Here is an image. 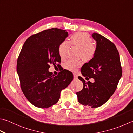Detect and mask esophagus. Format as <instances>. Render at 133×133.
Returning <instances> with one entry per match:
<instances>
[{
	"mask_svg": "<svg viewBox=\"0 0 133 133\" xmlns=\"http://www.w3.org/2000/svg\"><path fill=\"white\" fill-rule=\"evenodd\" d=\"M73 75H74V79H77L78 78V75L76 73H74Z\"/></svg>",
	"mask_w": 133,
	"mask_h": 133,
	"instance_id": "1",
	"label": "esophagus"
}]
</instances>
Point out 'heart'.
I'll return each instance as SVG.
<instances>
[{
  "mask_svg": "<svg viewBox=\"0 0 133 133\" xmlns=\"http://www.w3.org/2000/svg\"><path fill=\"white\" fill-rule=\"evenodd\" d=\"M92 43V38L85 33H76L70 37L69 43L67 41L62 42L58 47V52L62 60L66 58L67 53L70 44L80 49L79 55L82 59L87 61L92 60L95 56L96 48ZM81 61H68L63 64L64 69L71 71H75L81 66Z\"/></svg>",
  "mask_w": 133,
  "mask_h": 133,
  "instance_id": "heart-1",
  "label": "heart"
}]
</instances>
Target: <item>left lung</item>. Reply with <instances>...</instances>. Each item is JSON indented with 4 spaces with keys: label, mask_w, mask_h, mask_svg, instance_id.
<instances>
[{
    "label": "left lung",
    "mask_w": 133,
    "mask_h": 133,
    "mask_svg": "<svg viewBox=\"0 0 133 133\" xmlns=\"http://www.w3.org/2000/svg\"><path fill=\"white\" fill-rule=\"evenodd\" d=\"M92 36L96 41V53L92 60L83 65L81 73L86 79L92 78L95 82H86L78 77L84 87L76 94L80 104L97 108L105 103L115 92L122 70L115 44L98 33H93Z\"/></svg>",
    "instance_id": "left-lung-1"
}]
</instances>
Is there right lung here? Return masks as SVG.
Instances as JSON below:
<instances>
[{"label": "right lung", "mask_w": 133, "mask_h": 133, "mask_svg": "<svg viewBox=\"0 0 133 133\" xmlns=\"http://www.w3.org/2000/svg\"><path fill=\"white\" fill-rule=\"evenodd\" d=\"M68 36L66 30L52 28L31 36L23 44L17 71L23 94L35 107L46 108L55 104L61 90L73 79L69 70H63L56 76L48 71L49 64L61 63L58 47Z\"/></svg>", "instance_id": "add662e5"}]
</instances>
